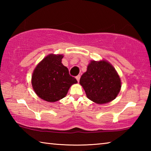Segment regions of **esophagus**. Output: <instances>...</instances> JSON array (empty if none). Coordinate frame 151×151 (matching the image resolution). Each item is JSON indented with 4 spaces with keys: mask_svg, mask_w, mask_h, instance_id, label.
Returning <instances> with one entry per match:
<instances>
[{
    "mask_svg": "<svg viewBox=\"0 0 151 151\" xmlns=\"http://www.w3.org/2000/svg\"><path fill=\"white\" fill-rule=\"evenodd\" d=\"M80 78H81V75H79L76 76V80H77L78 82L79 81V80H80Z\"/></svg>",
    "mask_w": 151,
    "mask_h": 151,
    "instance_id": "34e87169",
    "label": "esophagus"
}]
</instances>
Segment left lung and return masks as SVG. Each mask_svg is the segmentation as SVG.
Wrapping results in <instances>:
<instances>
[{
  "label": "left lung",
  "mask_w": 151,
  "mask_h": 151,
  "mask_svg": "<svg viewBox=\"0 0 151 151\" xmlns=\"http://www.w3.org/2000/svg\"><path fill=\"white\" fill-rule=\"evenodd\" d=\"M79 83L87 98L99 104L115 99L121 88V78L115 68L104 60H91Z\"/></svg>",
  "instance_id": "1"
}]
</instances>
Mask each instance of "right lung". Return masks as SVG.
<instances>
[{
  "label": "right lung",
  "mask_w": 151,
  "mask_h": 151,
  "mask_svg": "<svg viewBox=\"0 0 151 151\" xmlns=\"http://www.w3.org/2000/svg\"><path fill=\"white\" fill-rule=\"evenodd\" d=\"M63 55H48L38 64L33 71L32 86L40 99L50 103L65 97L71 85L77 81L69 75L63 65Z\"/></svg>",
  "instance_id": "add662e5"
}]
</instances>
